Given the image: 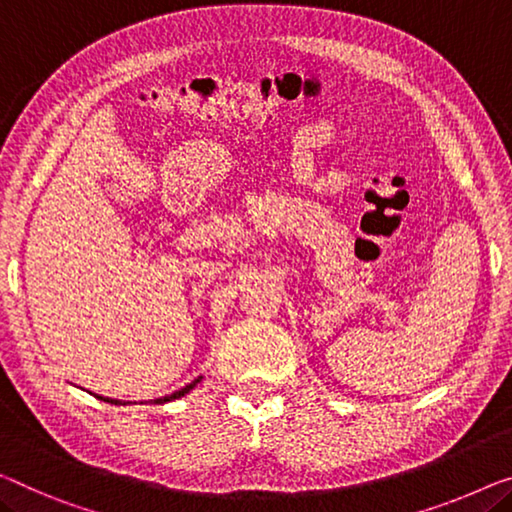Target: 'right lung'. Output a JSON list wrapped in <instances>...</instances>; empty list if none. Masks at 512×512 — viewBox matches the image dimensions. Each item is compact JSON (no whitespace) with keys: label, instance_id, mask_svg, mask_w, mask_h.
<instances>
[{"label":"right lung","instance_id":"obj_1","mask_svg":"<svg viewBox=\"0 0 512 512\" xmlns=\"http://www.w3.org/2000/svg\"><path fill=\"white\" fill-rule=\"evenodd\" d=\"M197 381H200V379H195L193 381V384H188L186 388H181V391H177V393H172V395H165V398H158V400H154L156 404H163V402H170V400H177V398H181V395H186L188 391H190V388H193L195 384H197ZM96 398H101V395H96ZM103 402H110V404H119L117 400H112V398H101Z\"/></svg>","mask_w":512,"mask_h":512}]
</instances>
